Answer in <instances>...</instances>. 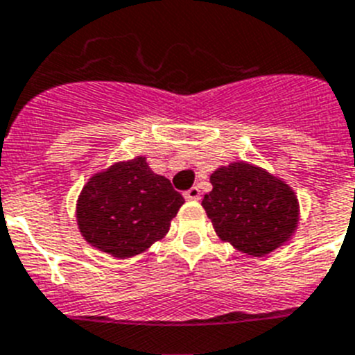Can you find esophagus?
Masks as SVG:
<instances>
[{"label": "esophagus", "mask_w": 355, "mask_h": 355, "mask_svg": "<svg viewBox=\"0 0 355 355\" xmlns=\"http://www.w3.org/2000/svg\"><path fill=\"white\" fill-rule=\"evenodd\" d=\"M184 196H186V200H193V202H196V200H200V189L198 187H191V189H187L186 193H184Z\"/></svg>", "instance_id": "34e87169"}]
</instances>
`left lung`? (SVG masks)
I'll list each match as a JSON object with an SVG mask.
<instances>
[{"mask_svg":"<svg viewBox=\"0 0 355 355\" xmlns=\"http://www.w3.org/2000/svg\"><path fill=\"white\" fill-rule=\"evenodd\" d=\"M202 205L221 241L263 257L293 237L300 220L295 191L282 178L245 160L220 166Z\"/></svg>","mask_w":355,"mask_h":355,"instance_id":"obj_1","label":"left lung"}]
</instances>
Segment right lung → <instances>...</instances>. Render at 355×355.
Listing matches in <instances>:
<instances>
[{
    "mask_svg": "<svg viewBox=\"0 0 355 355\" xmlns=\"http://www.w3.org/2000/svg\"><path fill=\"white\" fill-rule=\"evenodd\" d=\"M182 203L171 182L153 173L139 155L114 162L85 182L76 200V223L96 250L128 259L168 234Z\"/></svg>",
    "mask_w": 355,
    "mask_h": 355,
    "instance_id": "1",
    "label": "right lung"
}]
</instances>
